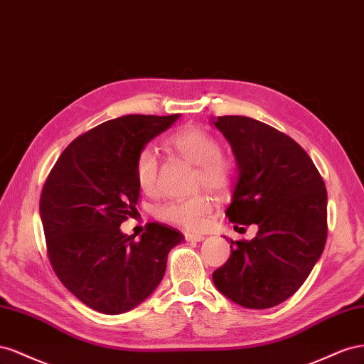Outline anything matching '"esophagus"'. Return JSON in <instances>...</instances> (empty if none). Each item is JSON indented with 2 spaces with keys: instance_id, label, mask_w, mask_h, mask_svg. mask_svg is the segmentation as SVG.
<instances>
[{
  "instance_id": "34e87169",
  "label": "esophagus",
  "mask_w": 364,
  "mask_h": 364,
  "mask_svg": "<svg viewBox=\"0 0 364 364\" xmlns=\"http://www.w3.org/2000/svg\"><path fill=\"white\" fill-rule=\"evenodd\" d=\"M184 237H186V241H189V242L204 241V235H200V233H184Z\"/></svg>"
}]
</instances>
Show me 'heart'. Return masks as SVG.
Instances as JSON below:
<instances>
[{
    "instance_id": "heart-1",
    "label": "heart",
    "mask_w": 364,
    "mask_h": 364,
    "mask_svg": "<svg viewBox=\"0 0 364 364\" xmlns=\"http://www.w3.org/2000/svg\"><path fill=\"white\" fill-rule=\"evenodd\" d=\"M169 146L196 166L195 186L212 193L223 195L232 188L235 164L230 157L221 154V144L212 134L196 127H186L169 139ZM159 159L149 148L143 149L136 161V181L141 192L154 195L159 189ZM212 212V201L200 193L191 198H176L157 207L161 221L183 228H198Z\"/></svg>"
}]
</instances>
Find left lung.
Instances as JSON below:
<instances>
[{"mask_svg":"<svg viewBox=\"0 0 364 364\" xmlns=\"http://www.w3.org/2000/svg\"><path fill=\"white\" fill-rule=\"evenodd\" d=\"M213 124L237 164L225 215L236 230L259 227L252 241H232V255L213 273V284L244 308H272L302 287L323 253L325 183L305 149L269 124L244 116H223Z\"/></svg>","mask_w":364,"mask_h":364,"instance_id":"8db88e82","label":"left lung"}]
</instances>
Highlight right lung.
Here are the masks:
<instances>
[{
    "mask_svg": "<svg viewBox=\"0 0 364 364\" xmlns=\"http://www.w3.org/2000/svg\"><path fill=\"white\" fill-rule=\"evenodd\" d=\"M180 119L131 114L82 134L60 154L39 201L50 264L82 304L103 314L140 305L159 287L168 255L184 236L146 224L140 240L120 224L137 212L136 161L144 146Z\"/></svg>",
    "mask_w": 364,
    "mask_h": 364,
    "instance_id": "obj_1",
    "label": "right lung"
}]
</instances>
